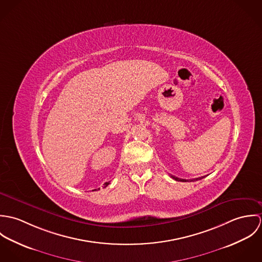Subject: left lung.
<instances>
[{"instance_id": "obj_1", "label": "left lung", "mask_w": 262, "mask_h": 262, "mask_svg": "<svg viewBox=\"0 0 262 262\" xmlns=\"http://www.w3.org/2000/svg\"><path fill=\"white\" fill-rule=\"evenodd\" d=\"M171 177V179H173L174 181H177V182H195V181H199V180H202L204 177H202V178H198V179H192V180H184V179H179V178H177V177H173V176H170Z\"/></svg>"}]
</instances>
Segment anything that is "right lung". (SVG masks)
I'll return each mask as SVG.
<instances>
[{
	"label": "right lung",
	"mask_w": 262,
	"mask_h": 262,
	"mask_svg": "<svg viewBox=\"0 0 262 262\" xmlns=\"http://www.w3.org/2000/svg\"><path fill=\"white\" fill-rule=\"evenodd\" d=\"M109 184H110V182H109V183H105V184H104V187H108V185H109ZM95 190H96V189H95Z\"/></svg>",
	"instance_id": "right-lung-1"
}]
</instances>
